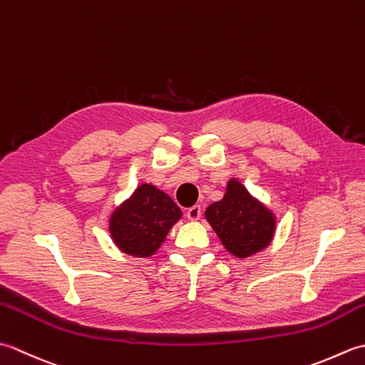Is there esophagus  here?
Instances as JSON below:
<instances>
[{"mask_svg":"<svg viewBox=\"0 0 365 365\" xmlns=\"http://www.w3.org/2000/svg\"><path fill=\"white\" fill-rule=\"evenodd\" d=\"M200 215H202V207L200 205H192L187 210V218L191 221H197L200 218Z\"/></svg>","mask_w":365,"mask_h":365,"instance_id":"obj_1","label":"esophagus"}]
</instances>
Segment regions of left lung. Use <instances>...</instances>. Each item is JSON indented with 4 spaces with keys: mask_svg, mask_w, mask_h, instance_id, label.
<instances>
[{
    "mask_svg": "<svg viewBox=\"0 0 365 365\" xmlns=\"http://www.w3.org/2000/svg\"><path fill=\"white\" fill-rule=\"evenodd\" d=\"M205 220L222 246L238 259H246L269 246L276 232V216L251 196L242 182L230 178L224 197L205 210Z\"/></svg>",
    "mask_w": 365,
    "mask_h": 365,
    "instance_id": "left-lung-1",
    "label": "left lung"
}]
</instances>
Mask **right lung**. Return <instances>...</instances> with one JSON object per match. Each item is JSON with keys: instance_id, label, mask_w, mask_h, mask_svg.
Returning <instances> with one entry per match:
<instances>
[{"instance_id": "right-lung-1", "label": "right lung", "mask_w": 365, "mask_h": 365, "mask_svg": "<svg viewBox=\"0 0 365 365\" xmlns=\"http://www.w3.org/2000/svg\"><path fill=\"white\" fill-rule=\"evenodd\" d=\"M182 218V210L165 191L141 183L110 216V234L123 254L150 257Z\"/></svg>"}]
</instances>
